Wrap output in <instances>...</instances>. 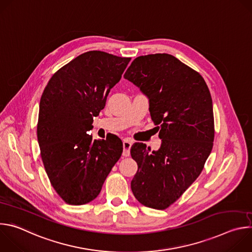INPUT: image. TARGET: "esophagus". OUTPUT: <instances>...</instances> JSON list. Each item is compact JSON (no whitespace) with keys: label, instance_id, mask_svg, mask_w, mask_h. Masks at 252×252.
<instances>
[{"label":"esophagus","instance_id":"esophagus-1","mask_svg":"<svg viewBox=\"0 0 252 252\" xmlns=\"http://www.w3.org/2000/svg\"><path fill=\"white\" fill-rule=\"evenodd\" d=\"M131 145H132V142H131L130 140H128V139H125V140L123 141V148H124V153H123V155H124L125 157H129Z\"/></svg>","mask_w":252,"mask_h":252}]
</instances>
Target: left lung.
Instances as JSON below:
<instances>
[{
  "label": "left lung",
  "instance_id": "8db88e82",
  "mask_svg": "<svg viewBox=\"0 0 252 252\" xmlns=\"http://www.w3.org/2000/svg\"><path fill=\"white\" fill-rule=\"evenodd\" d=\"M124 78L148 96L161 139L153 152L142 142L132 145L137 171L130 188L141 204L165 209L192 185L211 153V95L197 71L168 54L137 57Z\"/></svg>",
  "mask_w": 252,
  "mask_h": 252
}]
</instances>
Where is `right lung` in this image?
<instances>
[{
  "label": "right lung",
  "instance_id": "right-lung-1",
  "mask_svg": "<svg viewBox=\"0 0 252 252\" xmlns=\"http://www.w3.org/2000/svg\"><path fill=\"white\" fill-rule=\"evenodd\" d=\"M129 61L84 53L61 67L44 90L37 126L41 157L51 185L68 204L94 200L122 156L119 137L93 139L88 131Z\"/></svg>",
  "mask_w": 252,
  "mask_h": 252
}]
</instances>
